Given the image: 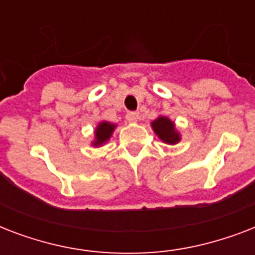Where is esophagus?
Masks as SVG:
<instances>
[{
  "instance_id": "1",
  "label": "esophagus",
  "mask_w": 255,
  "mask_h": 255,
  "mask_svg": "<svg viewBox=\"0 0 255 255\" xmlns=\"http://www.w3.org/2000/svg\"><path fill=\"white\" fill-rule=\"evenodd\" d=\"M126 119H127L129 123H136V122H137V119H139V112H136V111L127 112Z\"/></svg>"
}]
</instances>
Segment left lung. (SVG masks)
Here are the masks:
<instances>
[{"label": "left lung", "mask_w": 255, "mask_h": 255, "mask_svg": "<svg viewBox=\"0 0 255 255\" xmlns=\"http://www.w3.org/2000/svg\"><path fill=\"white\" fill-rule=\"evenodd\" d=\"M152 128L160 139L167 144H176L180 141V135L174 129L173 122H170L165 116H160L152 122Z\"/></svg>", "instance_id": "1"}]
</instances>
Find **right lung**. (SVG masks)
Returning <instances> with one entry per match:
<instances>
[{"label": "right lung", "instance_id": "obj_1", "mask_svg": "<svg viewBox=\"0 0 255 255\" xmlns=\"http://www.w3.org/2000/svg\"><path fill=\"white\" fill-rule=\"evenodd\" d=\"M115 129V124L108 123V122H102V123L98 126V128L95 129V141H94V145H102L103 143H106L110 136L112 135V132Z\"/></svg>", "mask_w": 255, "mask_h": 255}]
</instances>
